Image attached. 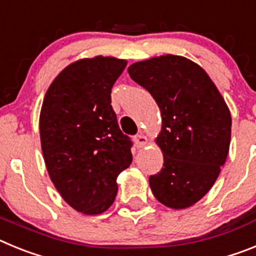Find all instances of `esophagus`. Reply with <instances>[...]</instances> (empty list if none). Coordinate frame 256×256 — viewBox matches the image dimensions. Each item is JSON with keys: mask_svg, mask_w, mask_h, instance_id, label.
Masks as SVG:
<instances>
[{"mask_svg": "<svg viewBox=\"0 0 256 256\" xmlns=\"http://www.w3.org/2000/svg\"><path fill=\"white\" fill-rule=\"evenodd\" d=\"M134 144H136V146H137V148H144V146L148 144V137H146L144 134H142V133H140V134H136L134 136Z\"/></svg>", "mask_w": 256, "mask_h": 256, "instance_id": "34e87169", "label": "esophagus"}]
</instances>
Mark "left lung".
Listing matches in <instances>:
<instances>
[{
	"label": "left lung",
	"instance_id": "8db88e82",
	"mask_svg": "<svg viewBox=\"0 0 256 256\" xmlns=\"http://www.w3.org/2000/svg\"><path fill=\"white\" fill-rule=\"evenodd\" d=\"M128 73L162 112L158 137L164 156L150 187L165 206L184 209L206 195L227 159L230 112L205 70L182 56L134 62Z\"/></svg>",
	"mask_w": 256,
	"mask_h": 256
}]
</instances>
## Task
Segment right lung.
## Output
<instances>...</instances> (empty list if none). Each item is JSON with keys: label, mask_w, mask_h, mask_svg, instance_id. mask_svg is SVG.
<instances>
[{"label": "right lung", "mask_w": 256, "mask_h": 256, "mask_svg": "<svg viewBox=\"0 0 256 256\" xmlns=\"http://www.w3.org/2000/svg\"><path fill=\"white\" fill-rule=\"evenodd\" d=\"M126 60L96 56L65 68L50 86L40 116L44 162L65 201L87 216L114 202L116 177L132 162V141L118 126L112 88Z\"/></svg>", "instance_id": "obj_1"}]
</instances>
